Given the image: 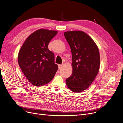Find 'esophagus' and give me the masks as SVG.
Segmentation results:
<instances>
[{"instance_id": "34e87169", "label": "esophagus", "mask_w": 123, "mask_h": 123, "mask_svg": "<svg viewBox=\"0 0 123 123\" xmlns=\"http://www.w3.org/2000/svg\"><path fill=\"white\" fill-rule=\"evenodd\" d=\"M62 65H60V64H59L58 65V68L60 69H61V68H62Z\"/></svg>"}]
</instances>
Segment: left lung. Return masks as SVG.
Segmentation results:
<instances>
[{
    "mask_svg": "<svg viewBox=\"0 0 123 123\" xmlns=\"http://www.w3.org/2000/svg\"><path fill=\"white\" fill-rule=\"evenodd\" d=\"M72 54V73L66 80L71 91L81 92L91 85L100 67L99 49L93 39L81 31H69L64 33Z\"/></svg>",
    "mask_w": 123,
    "mask_h": 123,
    "instance_id": "left-lung-1",
    "label": "left lung"
}]
</instances>
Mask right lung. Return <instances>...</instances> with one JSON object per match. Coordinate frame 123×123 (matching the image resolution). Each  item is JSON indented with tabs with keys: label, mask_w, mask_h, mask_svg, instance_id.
<instances>
[{
	"label": "right lung",
	"mask_w": 123,
	"mask_h": 123,
	"mask_svg": "<svg viewBox=\"0 0 123 123\" xmlns=\"http://www.w3.org/2000/svg\"><path fill=\"white\" fill-rule=\"evenodd\" d=\"M57 31L40 29L31 34L21 47L18 60L20 68L29 82L35 86L51 81L58 66L54 62V54L48 49Z\"/></svg>",
	"instance_id": "right-lung-1"
}]
</instances>
